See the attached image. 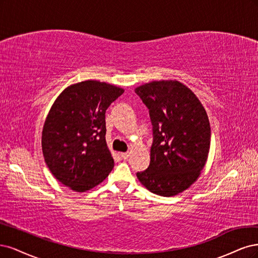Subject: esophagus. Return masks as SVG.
I'll use <instances>...</instances> for the list:
<instances>
[{
    "mask_svg": "<svg viewBox=\"0 0 258 258\" xmlns=\"http://www.w3.org/2000/svg\"><path fill=\"white\" fill-rule=\"evenodd\" d=\"M120 156H121L122 160H127L128 156H130V153L128 152H124V153H121Z\"/></svg>",
    "mask_w": 258,
    "mask_h": 258,
    "instance_id": "1",
    "label": "esophagus"
}]
</instances>
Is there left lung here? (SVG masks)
Segmentation results:
<instances>
[{
  "label": "left lung",
  "mask_w": 258,
  "mask_h": 258,
  "mask_svg": "<svg viewBox=\"0 0 258 258\" xmlns=\"http://www.w3.org/2000/svg\"><path fill=\"white\" fill-rule=\"evenodd\" d=\"M135 92L148 107L153 125L150 165L136 176L156 195H178L197 181L207 163L211 141L207 111L178 80L150 81Z\"/></svg>",
  "instance_id": "1"
}]
</instances>
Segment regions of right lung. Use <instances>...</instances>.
Wrapping results in <instances>:
<instances>
[{"label": "right lung", "mask_w": 258, "mask_h": 258, "mask_svg": "<svg viewBox=\"0 0 258 258\" xmlns=\"http://www.w3.org/2000/svg\"><path fill=\"white\" fill-rule=\"evenodd\" d=\"M124 89L97 80L65 88L49 110L41 150L53 177L74 192H87L108 177L114 161L106 143L105 112Z\"/></svg>", "instance_id": "add662e5"}]
</instances>
